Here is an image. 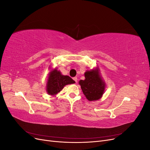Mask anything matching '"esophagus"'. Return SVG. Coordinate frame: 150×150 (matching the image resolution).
I'll list each match as a JSON object with an SVG mask.
<instances>
[{
  "mask_svg": "<svg viewBox=\"0 0 150 150\" xmlns=\"http://www.w3.org/2000/svg\"><path fill=\"white\" fill-rule=\"evenodd\" d=\"M73 80L75 81L76 83H78V78H77V77H74V78H73Z\"/></svg>",
  "mask_w": 150,
  "mask_h": 150,
  "instance_id": "obj_1",
  "label": "esophagus"
}]
</instances>
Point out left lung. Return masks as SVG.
Instances as JSON below:
<instances>
[{
  "instance_id": "left-lung-1",
  "label": "left lung",
  "mask_w": 150,
  "mask_h": 150,
  "mask_svg": "<svg viewBox=\"0 0 150 150\" xmlns=\"http://www.w3.org/2000/svg\"><path fill=\"white\" fill-rule=\"evenodd\" d=\"M84 77L85 79L80 80L79 84L86 99L89 101L99 100L102 98L106 88V83L99 67L87 70L84 72Z\"/></svg>"
}]
</instances>
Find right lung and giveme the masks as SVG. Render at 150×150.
<instances>
[{
  "label": "right lung",
  "instance_id": "obj_1",
  "mask_svg": "<svg viewBox=\"0 0 150 150\" xmlns=\"http://www.w3.org/2000/svg\"><path fill=\"white\" fill-rule=\"evenodd\" d=\"M51 66L49 67L50 72L47 74L46 84V91L49 95L56 96L65 86L76 83L69 76L62 74L57 68L51 69Z\"/></svg>",
  "mask_w": 150,
  "mask_h": 150
}]
</instances>
